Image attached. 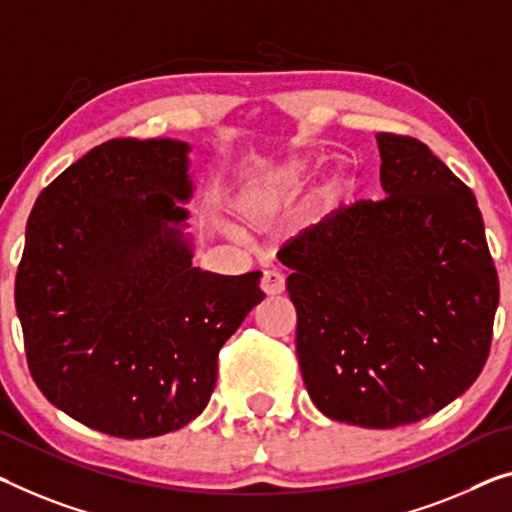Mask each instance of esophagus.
Wrapping results in <instances>:
<instances>
[{"mask_svg":"<svg viewBox=\"0 0 512 512\" xmlns=\"http://www.w3.org/2000/svg\"><path fill=\"white\" fill-rule=\"evenodd\" d=\"M262 292L266 296H276L285 292V276H282L280 271H264Z\"/></svg>","mask_w":512,"mask_h":512,"instance_id":"34e87169","label":"esophagus"}]
</instances>
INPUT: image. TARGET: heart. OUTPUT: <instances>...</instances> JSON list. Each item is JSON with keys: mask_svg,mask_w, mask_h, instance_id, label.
<instances>
[{"mask_svg": "<svg viewBox=\"0 0 512 512\" xmlns=\"http://www.w3.org/2000/svg\"><path fill=\"white\" fill-rule=\"evenodd\" d=\"M317 165L315 154L292 156L280 163H266L236 181L230 207L246 230L262 232L276 225L299 202L305 183ZM361 193V177L352 165L338 163L324 172L305 200V218L326 223L349 211Z\"/></svg>", "mask_w": 512, "mask_h": 512, "instance_id": "b5f03b06", "label": "heart"}]
</instances>
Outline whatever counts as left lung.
Listing matches in <instances>:
<instances>
[{
    "label": "left lung",
    "mask_w": 512,
    "mask_h": 512,
    "mask_svg": "<svg viewBox=\"0 0 512 512\" xmlns=\"http://www.w3.org/2000/svg\"><path fill=\"white\" fill-rule=\"evenodd\" d=\"M388 195L278 253L310 400L358 427L409 425L467 391L490 352L497 269L476 197L414 137L377 133Z\"/></svg>",
    "instance_id": "left-lung-1"
}]
</instances>
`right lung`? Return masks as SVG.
<instances>
[{"mask_svg":"<svg viewBox=\"0 0 512 512\" xmlns=\"http://www.w3.org/2000/svg\"><path fill=\"white\" fill-rule=\"evenodd\" d=\"M193 151L110 140L38 195L15 276L29 372L57 409L121 439L174 432L209 404L218 352L262 273L193 266Z\"/></svg>","mask_w":512,"mask_h":512,"instance_id":"obj_1","label":"right lung"}]
</instances>
